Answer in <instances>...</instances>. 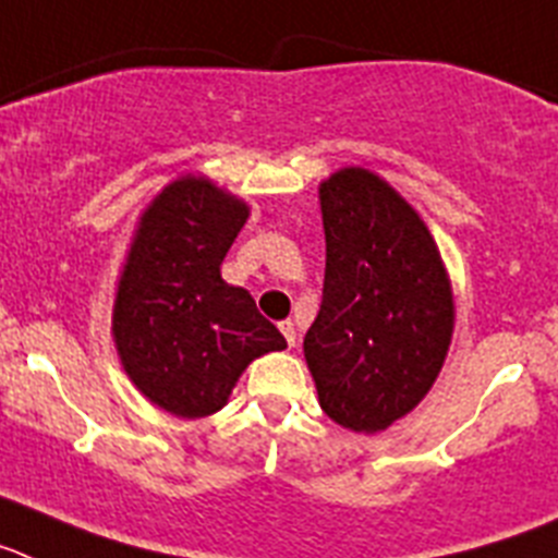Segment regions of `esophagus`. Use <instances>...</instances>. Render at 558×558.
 Masks as SVG:
<instances>
[{
    "instance_id": "obj_1",
    "label": "esophagus",
    "mask_w": 558,
    "mask_h": 558,
    "mask_svg": "<svg viewBox=\"0 0 558 558\" xmlns=\"http://www.w3.org/2000/svg\"><path fill=\"white\" fill-rule=\"evenodd\" d=\"M280 333H283V337H286L289 348H294V342H298V331H294L292 319H283V323H280Z\"/></svg>"
}]
</instances>
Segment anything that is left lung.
Wrapping results in <instances>:
<instances>
[{
	"label": "left lung",
	"instance_id": "obj_1",
	"mask_svg": "<svg viewBox=\"0 0 558 558\" xmlns=\"http://www.w3.org/2000/svg\"><path fill=\"white\" fill-rule=\"evenodd\" d=\"M323 306L303 339L319 407L376 435L413 413L438 379L454 294L433 232L379 173L348 165L319 182Z\"/></svg>",
	"mask_w": 558,
	"mask_h": 558
}]
</instances>
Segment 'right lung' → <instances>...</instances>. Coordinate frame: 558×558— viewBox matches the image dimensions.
<instances>
[{"instance_id": "1", "label": "right lung", "mask_w": 558, "mask_h": 558, "mask_svg": "<svg viewBox=\"0 0 558 558\" xmlns=\"http://www.w3.org/2000/svg\"><path fill=\"white\" fill-rule=\"evenodd\" d=\"M250 205L202 173L173 179L134 227L111 308L120 365L145 399L177 418L219 413L250 362L286 339L221 260Z\"/></svg>"}]
</instances>
